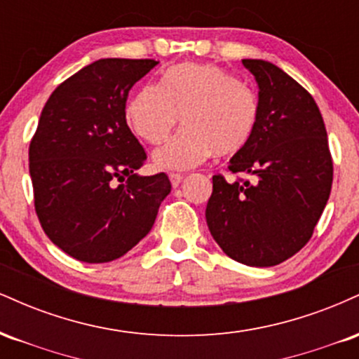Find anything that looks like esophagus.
I'll list each match as a JSON object with an SVG mask.
<instances>
[{
	"mask_svg": "<svg viewBox=\"0 0 359 359\" xmlns=\"http://www.w3.org/2000/svg\"><path fill=\"white\" fill-rule=\"evenodd\" d=\"M168 179H170L172 185H174V187H177V185H179L184 180V175L182 174H177V172H170V174H168Z\"/></svg>",
	"mask_w": 359,
	"mask_h": 359,
	"instance_id": "obj_1",
	"label": "esophagus"
}]
</instances>
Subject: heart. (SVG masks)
<instances>
[{"label": "heart", "instance_id": "heart-1", "mask_svg": "<svg viewBox=\"0 0 359 359\" xmlns=\"http://www.w3.org/2000/svg\"><path fill=\"white\" fill-rule=\"evenodd\" d=\"M179 119L185 126L155 150L158 168L187 170L214 151L240 154L258 128L259 102L224 69L185 62L163 74L160 88L145 86L126 104L128 126L151 145L162 143Z\"/></svg>", "mask_w": 359, "mask_h": 359}]
</instances>
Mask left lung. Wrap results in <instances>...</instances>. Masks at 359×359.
<instances>
[{
	"label": "left lung",
	"instance_id": "obj_1",
	"mask_svg": "<svg viewBox=\"0 0 359 359\" xmlns=\"http://www.w3.org/2000/svg\"><path fill=\"white\" fill-rule=\"evenodd\" d=\"M258 82L259 121L250 145L212 177L205 221L221 250L250 266H273L311 240L327 204L332 156L314 97L277 65L243 59Z\"/></svg>",
	"mask_w": 359,
	"mask_h": 359
}]
</instances>
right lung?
Segmentation results:
<instances>
[{
    "instance_id": "obj_1",
    "label": "right lung",
    "mask_w": 359,
    "mask_h": 359,
    "mask_svg": "<svg viewBox=\"0 0 359 359\" xmlns=\"http://www.w3.org/2000/svg\"><path fill=\"white\" fill-rule=\"evenodd\" d=\"M156 64L93 62L57 86L40 114L28 150L35 212L53 245L79 262L106 263L128 253L170 194L163 172L135 174L147 154L125 113L130 89Z\"/></svg>"
}]
</instances>
